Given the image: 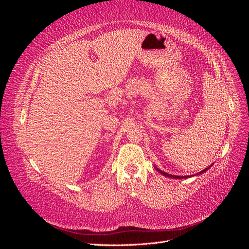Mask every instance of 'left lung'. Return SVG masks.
I'll return each instance as SVG.
<instances>
[{
  "label": "left lung",
  "mask_w": 249,
  "mask_h": 249,
  "mask_svg": "<svg viewBox=\"0 0 249 249\" xmlns=\"http://www.w3.org/2000/svg\"><path fill=\"white\" fill-rule=\"evenodd\" d=\"M209 168H206V169H203L202 171H200V172H198L197 175H200V173H202V172H205L206 170H208ZM158 171H159L160 173H162L163 176H165V177H168V178H189V177H178V176H172V175H168V173H166V172H163V171H161V170H159V169H157Z\"/></svg>",
  "instance_id": "left-lung-1"
}]
</instances>
